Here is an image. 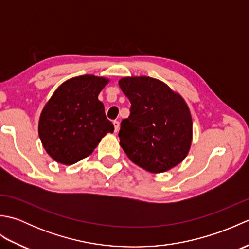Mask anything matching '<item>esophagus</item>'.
<instances>
[{
    "instance_id": "esophagus-1",
    "label": "esophagus",
    "mask_w": 249,
    "mask_h": 249,
    "mask_svg": "<svg viewBox=\"0 0 249 249\" xmlns=\"http://www.w3.org/2000/svg\"><path fill=\"white\" fill-rule=\"evenodd\" d=\"M113 125H114V131L116 133V131L119 130V128H120V123H119V121H113Z\"/></svg>"
}]
</instances>
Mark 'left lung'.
Returning <instances> with one entry per match:
<instances>
[{"label":"left lung","instance_id":"1","mask_svg":"<svg viewBox=\"0 0 249 249\" xmlns=\"http://www.w3.org/2000/svg\"><path fill=\"white\" fill-rule=\"evenodd\" d=\"M119 86L130 114L121 122L120 144L129 160L153 173L178 165L189 151L193 122L184 99L150 77H126Z\"/></svg>","mask_w":249,"mask_h":249}]
</instances>
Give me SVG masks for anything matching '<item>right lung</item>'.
Here are the masks:
<instances>
[{
  "label": "right lung",
  "instance_id": "right-lung-1",
  "mask_svg": "<svg viewBox=\"0 0 249 249\" xmlns=\"http://www.w3.org/2000/svg\"><path fill=\"white\" fill-rule=\"evenodd\" d=\"M103 77L71 78L56 89L40 114L38 135L46 152L57 162L72 165L92 154L100 139L113 133L98 94Z\"/></svg>",
  "mask_w": 249,
  "mask_h": 249
}]
</instances>
